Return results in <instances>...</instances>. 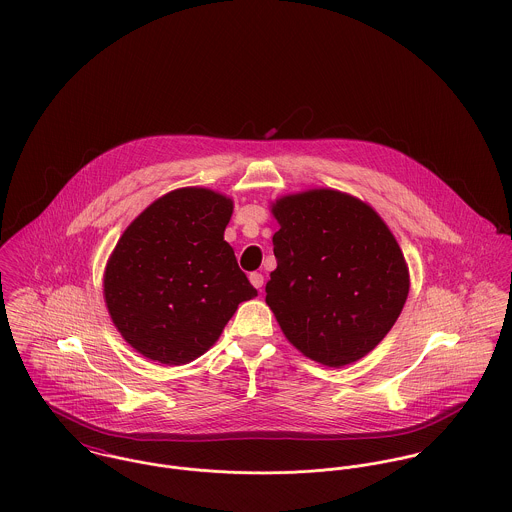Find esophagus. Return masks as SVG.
Wrapping results in <instances>:
<instances>
[{
	"instance_id": "esophagus-1",
	"label": "esophagus",
	"mask_w": 512,
	"mask_h": 512,
	"mask_svg": "<svg viewBox=\"0 0 512 512\" xmlns=\"http://www.w3.org/2000/svg\"><path fill=\"white\" fill-rule=\"evenodd\" d=\"M250 284L258 290V292H262V286H264V276L262 274H258V272H252L250 274Z\"/></svg>"
}]
</instances>
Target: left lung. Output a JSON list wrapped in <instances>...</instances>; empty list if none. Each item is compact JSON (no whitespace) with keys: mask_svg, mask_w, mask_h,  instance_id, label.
<instances>
[{"mask_svg":"<svg viewBox=\"0 0 512 512\" xmlns=\"http://www.w3.org/2000/svg\"><path fill=\"white\" fill-rule=\"evenodd\" d=\"M278 268L266 303L293 347L319 365H353L396 323L410 270L392 230L359 197L305 189L270 203Z\"/></svg>","mask_w":512,"mask_h":512,"instance_id":"8db88e82","label":"left lung"}]
</instances>
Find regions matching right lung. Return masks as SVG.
<instances>
[{
	"mask_svg": "<svg viewBox=\"0 0 512 512\" xmlns=\"http://www.w3.org/2000/svg\"><path fill=\"white\" fill-rule=\"evenodd\" d=\"M234 201L181 187L146 207L122 232L104 268V301L124 341L153 363L205 355L238 309L256 297L224 240Z\"/></svg>",
	"mask_w": 512,
	"mask_h": 512,
	"instance_id": "add662e5",
	"label": "right lung"
}]
</instances>
